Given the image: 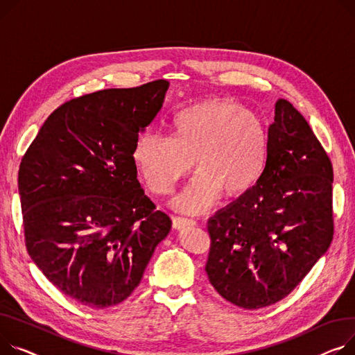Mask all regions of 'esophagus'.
<instances>
[{
	"instance_id": "34e87169",
	"label": "esophagus",
	"mask_w": 355,
	"mask_h": 355,
	"mask_svg": "<svg viewBox=\"0 0 355 355\" xmlns=\"http://www.w3.org/2000/svg\"><path fill=\"white\" fill-rule=\"evenodd\" d=\"M197 223L191 218H185V217H173V227L175 230H182L187 227H194Z\"/></svg>"
}]
</instances>
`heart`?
<instances>
[{
	"mask_svg": "<svg viewBox=\"0 0 355 355\" xmlns=\"http://www.w3.org/2000/svg\"><path fill=\"white\" fill-rule=\"evenodd\" d=\"M171 137L139 135L132 159L150 191L170 194L175 184L198 173L175 197L174 207L198 214L223 193L237 198L251 191L263 177L268 158V130L244 104L214 98L178 111L170 124Z\"/></svg>",
	"mask_w": 355,
	"mask_h": 355,
	"instance_id": "heart-1",
	"label": "heart"
}]
</instances>
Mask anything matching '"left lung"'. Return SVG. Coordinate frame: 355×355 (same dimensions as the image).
Segmentation results:
<instances>
[{
  "mask_svg": "<svg viewBox=\"0 0 355 355\" xmlns=\"http://www.w3.org/2000/svg\"><path fill=\"white\" fill-rule=\"evenodd\" d=\"M263 177L208 220L205 271L234 305L258 310L287 297L333 241V164L305 118L275 104Z\"/></svg>",
  "mask_w": 355,
  "mask_h": 355,
  "instance_id": "left-lung-1",
  "label": "left lung"
}]
</instances>
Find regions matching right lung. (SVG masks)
I'll list each match as a JSON object with an SVG mask.
<instances>
[{"mask_svg":"<svg viewBox=\"0 0 355 355\" xmlns=\"http://www.w3.org/2000/svg\"><path fill=\"white\" fill-rule=\"evenodd\" d=\"M168 85L155 80L64 103L21 159L27 251L53 286L88 309L130 297L171 230L141 188L132 159Z\"/></svg>","mask_w":355,"mask_h":355,"instance_id":"right-lung-1","label":"right lung"}]
</instances>
